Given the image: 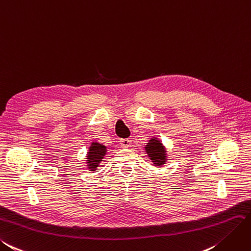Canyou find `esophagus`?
<instances>
[{"instance_id":"1","label":"esophagus","mask_w":251,"mask_h":251,"mask_svg":"<svg viewBox=\"0 0 251 251\" xmlns=\"http://www.w3.org/2000/svg\"><path fill=\"white\" fill-rule=\"evenodd\" d=\"M120 145H121V147H124V148H127V147H130V146H131V140L128 139V138H124V139H120Z\"/></svg>"}]
</instances>
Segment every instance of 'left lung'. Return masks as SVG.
<instances>
[{
  "label": "left lung",
  "mask_w": 251,
  "mask_h": 251,
  "mask_svg": "<svg viewBox=\"0 0 251 251\" xmlns=\"http://www.w3.org/2000/svg\"><path fill=\"white\" fill-rule=\"evenodd\" d=\"M145 148H146V152L148 154V156L150 157V159L153 161V165L162 166L165 164L167 160L166 150L165 148L162 147L161 142L157 138L151 139L148 142L147 147Z\"/></svg>",
  "instance_id": "left-lung-1"
}]
</instances>
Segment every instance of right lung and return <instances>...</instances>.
I'll return each instance as SVG.
<instances>
[{"mask_svg":"<svg viewBox=\"0 0 251 251\" xmlns=\"http://www.w3.org/2000/svg\"><path fill=\"white\" fill-rule=\"evenodd\" d=\"M106 148L98 144V142H93L90 147L89 153H87V164H89V169L91 171H95L96 168L99 166V164L102 161L104 155L106 154Z\"/></svg>","mask_w":251,"mask_h":251,"instance_id":"obj_1","label":"right lung"}]
</instances>
